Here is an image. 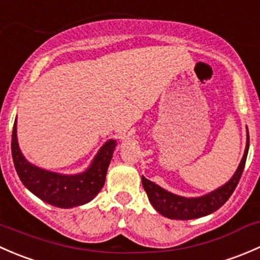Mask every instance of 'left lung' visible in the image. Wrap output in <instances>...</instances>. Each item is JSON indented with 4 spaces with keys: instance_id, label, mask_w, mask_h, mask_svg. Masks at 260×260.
<instances>
[{
    "instance_id": "left-lung-1",
    "label": "left lung",
    "mask_w": 260,
    "mask_h": 260,
    "mask_svg": "<svg viewBox=\"0 0 260 260\" xmlns=\"http://www.w3.org/2000/svg\"><path fill=\"white\" fill-rule=\"evenodd\" d=\"M248 149L249 132L248 128H246L245 151H244L243 158L235 174L221 187L216 188V190L211 191L206 195L200 196V198H183V196L175 195V193L169 192L165 188L159 187L158 185L142 176V185L145 187L147 196H148L149 203L161 215L169 217V219L176 220L198 219V217L206 216V215L216 211L229 200L237 185L239 183L244 171V166H245Z\"/></svg>"
}]
</instances>
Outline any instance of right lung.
<instances>
[{"label":"right lung","mask_w":260,"mask_h":260,"mask_svg":"<svg viewBox=\"0 0 260 260\" xmlns=\"http://www.w3.org/2000/svg\"><path fill=\"white\" fill-rule=\"evenodd\" d=\"M115 146L114 140L107 141L86 171L77 175H61L30 164L18 147L16 120L12 129V159L21 182L39 199L62 209L84 205L98 195L106 182L107 170Z\"/></svg>","instance_id":"add662e5"}]
</instances>
